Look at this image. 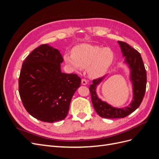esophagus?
<instances>
[{"mask_svg":"<svg viewBox=\"0 0 159 159\" xmlns=\"http://www.w3.org/2000/svg\"><path fill=\"white\" fill-rule=\"evenodd\" d=\"M81 84L84 85H85L88 84V81L86 80H84V79H82L81 80Z\"/></svg>","mask_w":159,"mask_h":159,"instance_id":"34e87169","label":"esophagus"}]
</instances>
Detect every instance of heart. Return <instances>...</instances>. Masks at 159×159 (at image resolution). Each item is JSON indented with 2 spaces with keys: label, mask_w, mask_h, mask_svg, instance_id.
I'll use <instances>...</instances> for the list:
<instances>
[{
  "label": "heart",
  "mask_w": 159,
  "mask_h": 159,
  "mask_svg": "<svg viewBox=\"0 0 159 159\" xmlns=\"http://www.w3.org/2000/svg\"><path fill=\"white\" fill-rule=\"evenodd\" d=\"M64 59L74 70L87 68L90 78H99L106 74L113 64L114 53L109 48L81 44L74 48L72 54L66 53Z\"/></svg>",
  "instance_id": "obj_1"
}]
</instances>
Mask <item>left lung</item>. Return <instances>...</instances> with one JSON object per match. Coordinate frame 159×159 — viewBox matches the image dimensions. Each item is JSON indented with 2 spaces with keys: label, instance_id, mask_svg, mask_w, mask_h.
<instances>
[{
  "label": "left lung",
  "instance_id": "left-lung-1",
  "mask_svg": "<svg viewBox=\"0 0 159 159\" xmlns=\"http://www.w3.org/2000/svg\"><path fill=\"white\" fill-rule=\"evenodd\" d=\"M121 48L124 64L129 70V80L133 88V99L128 105L121 108L115 107L101 99L97 94L98 86L105 77L95 80L89 86L91 101L95 111L100 117L107 119L123 118L134 111L142 102L147 85V73L141 54L127 43L118 41Z\"/></svg>",
  "mask_w": 159,
  "mask_h": 159
}]
</instances>
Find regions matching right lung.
<instances>
[{"label": "right lung", "mask_w": 159, "mask_h": 159, "mask_svg": "<svg viewBox=\"0 0 159 159\" xmlns=\"http://www.w3.org/2000/svg\"><path fill=\"white\" fill-rule=\"evenodd\" d=\"M63 61L60 52L46 44L34 50L22 63L19 94L28 113L40 121L64 119L72 97L80 87L78 75L61 72Z\"/></svg>", "instance_id": "add662e5"}]
</instances>
